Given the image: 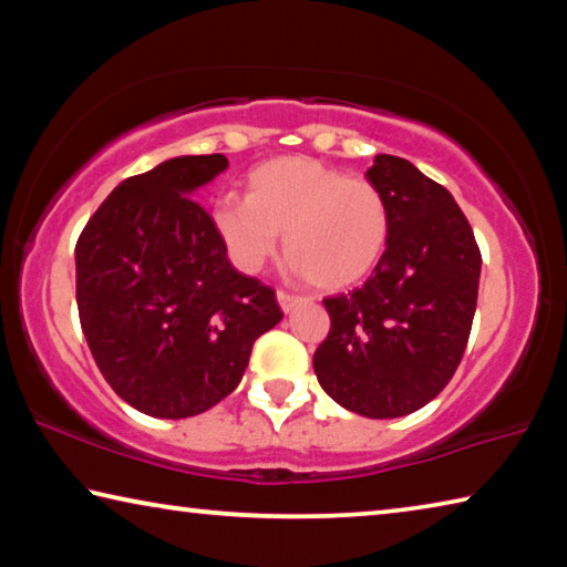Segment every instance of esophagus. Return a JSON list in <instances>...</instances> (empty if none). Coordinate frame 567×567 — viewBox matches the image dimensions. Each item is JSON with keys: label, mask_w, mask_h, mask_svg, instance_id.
<instances>
[{"label": "esophagus", "mask_w": 567, "mask_h": 567, "mask_svg": "<svg viewBox=\"0 0 567 567\" xmlns=\"http://www.w3.org/2000/svg\"><path fill=\"white\" fill-rule=\"evenodd\" d=\"M277 302H280V307L285 312H292L297 305L302 302V297L300 295H290V292H285V290H277Z\"/></svg>", "instance_id": "34e87169"}]
</instances>
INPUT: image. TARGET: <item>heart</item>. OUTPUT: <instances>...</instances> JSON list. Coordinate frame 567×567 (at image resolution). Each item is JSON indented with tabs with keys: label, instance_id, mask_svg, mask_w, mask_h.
Masks as SVG:
<instances>
[{
	"label": "heart",
	"instance_id": "heart-1",
	"mask_svg": "<svg viewBox=\"0 0 567 567\" xmlns=\"http://www.w3.org/2000/svg\"><path fill=\"white\" fill-rule=\"evenodd\" d=\"M215 225L239 270H262L285 233L295 272L320 290H344L385 252L390 209L368 179L310 157H280L252 169L247 197L215 207Z\"/></svg>",
	"mask_w": 567,
	"mask_h": 567
}]
</instances>
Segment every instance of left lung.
I'll return each instance as SVG.
<instances>
[{
	"label": "left lung",
	"mask_w": 567,
	"mask_h": 567,
	"mask_svg": "<svg viewBox=\"0 0 567 567\" xmlns=\"http://www.w3.org/2000/svg\"><path fill=\"white\" fill-rule=\"evenodd\" d=\"M364 177L388 203V247L368 282L322 300L330 332L312 364L338 405L388 420L427 405L453 380L483 257L453 195L408 159L378 155Z\"/></svg>",
	"instance_id": "8db88e82"
}]
</instances>
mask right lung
<instances>
[{"label":"right lung","instance_id":"right-lung-1","mask_svg":"<svg viewBox=\"0 0 567 567\" xmlns=\"http://www.w3.org/2000/svg\"><path fill=\"white\" fill-rule=\"evenodd\" d=\"M225 155H185L120 182L74 247L82 332L104 380L152 417H192L245 375L282 320L272 287L237 272L192 195Z\"/></svg>","mask_w":567,"mask_h":567}]
</instances>
